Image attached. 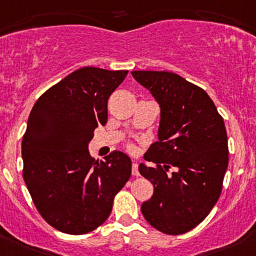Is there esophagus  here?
<instances>
[{"instance_id": "obj_1", "label": "esophagus", "mask_w": 256, "mask_h": 256, "mask_svg": "<svg viewBox=\"0 0 256 256\" xmlns=\"http://www.w3.org/2000/svg\"><path fill=\"white\" fill-rule=\"evenodd\" d=\"M132 174L133 176H140V171H138L137 163H133L132 164Z\"/></svg>"}]
</instances>
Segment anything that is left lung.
Returning a JSON list of instances; mask_svg holds the SVG:
<instances>
[{
    "label": "left lung",
    "mask_w": 256,
    "mask_h": 256,
    "mask_svg": "<svg viewBox=\"0 0 256 256\" xmlns=\"http://www.w3.org/2000/svg\"><path fill=\"white\" fill-rule=\"evenodd\" d=\"M160 106L158 142L144 154L156 167L140 164L154 187L140 206L143 216L167 235L196 228L220 197L228 164L222 116L205 90L170 72H132ZM174 166L176 171L168 174Z\"/></svg>",
    "instance_id": "1"
}]
</instances>
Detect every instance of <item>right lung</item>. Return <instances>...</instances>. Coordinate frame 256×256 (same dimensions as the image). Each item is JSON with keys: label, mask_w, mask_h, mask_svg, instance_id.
Returning a JSON list of instances; mask_svg holds the SVG:
<instances>
[{"label": "right lung", "mask_w": 256, "mask_h": 256, "mask_svg": "<svg viewBox=\"0 0 256 256\" xmlns=\"http://www.w3.org/2000/svg\"><path fill=\"white\" fill-rule=\"evenodd\" d=\"M126 70L85 66L38 99L22 138L24 180L44 220L62 232L82 235L109 218L114 196L132 172V160L114 150L94 160L88 144L108 120V99Z\"/></svg>", "instance_id": "obj_1"}]
</instances>
